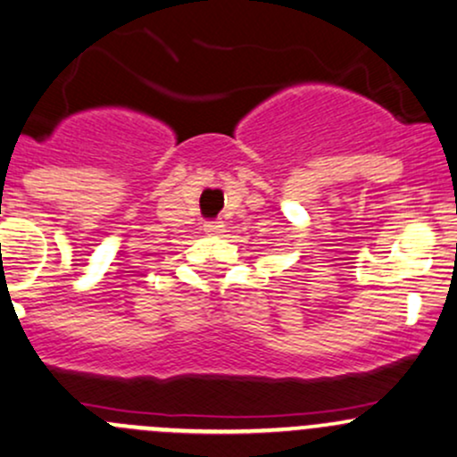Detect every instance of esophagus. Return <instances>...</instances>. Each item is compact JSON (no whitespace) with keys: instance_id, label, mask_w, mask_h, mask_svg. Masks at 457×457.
<instances>
[{"instance_id":"1","label":"esophagus","mask_w":457,"mask_h":457,"mask_svg":"<svg viewBox=\"0 0 457 457\" xmlns=\"http://www.w3.org/2000/svg\"><path fill=\"white\" fill-rule=\"evenodd\" d=\"M204 229L208 234H219L220 229H223V220H208V223L204 225Z\"/></svg>"}]
</instances>
